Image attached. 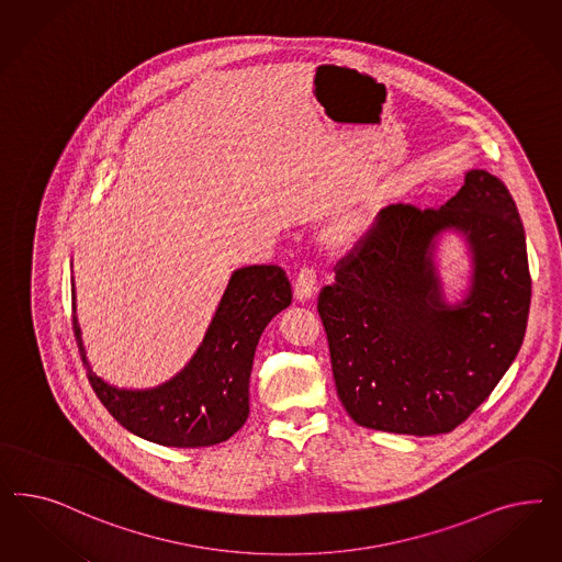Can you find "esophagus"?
<instances>
[{"mask_svg":"<svg viewBox=\"0 0 562 562\" xmlns=\"http://www.w3.org/2000/svg\"><path fill=\"white\" fill-rule=\"evenodd\" d=\"M318 290V274L312 267H304L297 272L295 283H293V295L297 302H308Z\"/></svg>","mask_w":562,"mask_h":562,"instance_id":"34e87169","label":"esophagus"}]
</instances>
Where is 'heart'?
<instances>
[{"mask_svg": "<svg viewBox=\"0 0 562 562\" xmlns=\"http://www.w3.org/2000/svg\"><path fill=\"white\" fill-rule=\"evenodd\" d=\"M358 232H360L358 223H341V225L333 227L330 234H333L335 239H339V241H351L353 237L358 236Z\"/></svg>", "mask_w": 562, "mask_h": 562, "instance_id": "heart-1", "label": "heart"}]
</instances>
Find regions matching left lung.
<instances>
[{"label": "left lung", "mask_w": 562, "mask_h": 562, "mask_svg": "<svg viewBox=\"0 0 562 562\" xmlns=\"http://www.w3.org/2000/svg\"><path fill=\"white\" fill-rule=\"evenodd\" d=\"M464 237L471 285L443 300L435 250ZM531 300L526 229L507 186L484 169L440 209L391 204L318 295L337 395L356 424L395 435L454 430L517 358Z\"/></svg>", "instance_id": "1"}]
</instances>
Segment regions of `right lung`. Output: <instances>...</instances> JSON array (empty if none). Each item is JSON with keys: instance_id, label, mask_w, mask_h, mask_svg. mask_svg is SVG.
Instances as JSON below:
<instances>
[{"instance_id": "right-lung-1", "label": "right lung", "mask_w": 562, "mask_h": 562, "mask_svg": "<svg viewBox=\"0 0 562 562\" xmlns=\"http://www.w3.org/2000/svg\"><path fill=\"white\" fill-rule=\"evenodd\" d=\"M291 304L290 279L274 265L232 272L196 353L153 389H117L94 376L76 318L72 326L94 395L127 432L178 449L211 447L236 435L250 414V372L262 330Z\"/></svg>"}]
</instances>
